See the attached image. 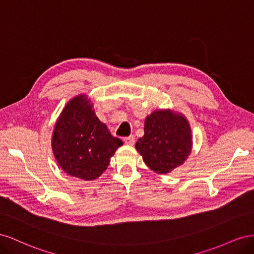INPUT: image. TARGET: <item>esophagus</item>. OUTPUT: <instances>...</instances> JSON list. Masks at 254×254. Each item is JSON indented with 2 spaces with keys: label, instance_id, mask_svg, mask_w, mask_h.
Here are the masks:
<instances>
[{
  "label": "esophagus",
  "instance_id": "esophagus-1",
  "mask_svg": "<svg viewBox=\"0 0 254 254\" xmlns=\"http://www.w3.org/2000/svg\"><path fill=\"white\" fill-rule=\"evenodd\" d=\"M124 142H125V144H127L129 146H132L135 143V137H134V135L127 136V137H125V139H124Z\"/></svg>",
  "mask_w": 254,
  "mask_h": 254
}]
</instances>
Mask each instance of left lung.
<instances>
[{"mask_svg": "<svg viewBox=\"0 0 254 254\" xmlns=\"http://www.w3.org/2000/svg\"><path fill=\"white\" fill-rule=\"evenodd\" d=\"M193 137L190 123L182 113L159 109L147 115L144 135L135 149L145 164L159 175L171 173L182 165L190 155Z\"/></svg>", "mask_w": 254, "mask_h": 254, "instance_id": "obj_1", "label": "left lung"}]
</instances>
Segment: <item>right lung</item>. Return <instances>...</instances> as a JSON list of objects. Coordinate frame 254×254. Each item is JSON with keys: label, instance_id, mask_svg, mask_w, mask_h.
<instances>
[{"label": "right lung", "instance_id": "1", "mask_svg": "<svg viewBox=\"0 0 254 254\" xmlns=\"http://www.w3.org/2000/svg\"><path fill=\"white\" fill-rule=\"evenodd\" d=\"M122 140L110 134L98 120L86 94L67 102L59 114L52 136V149L58 165L72 177L97 179L108 167Z\"/></svg>", "mask_w": 254, "mask_h": 254}]
</instances>
